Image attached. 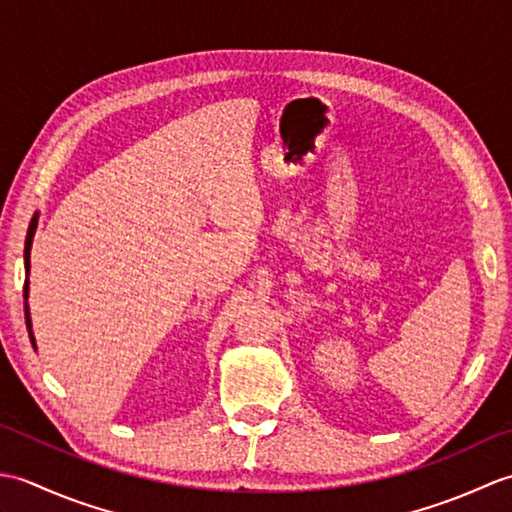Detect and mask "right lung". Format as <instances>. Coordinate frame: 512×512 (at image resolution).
<instances>
[{
  "instance_id": "obj_1",
  "label": "right lung",
  "mask_w": 512,
  "mask_h": 512,
  "mask_svg": "<svg viewBox=\"0 0 512 512\" xmlns=\"http://www.w3.org/2000/svg\"><path fill=\"white\" fill-rule=\"evenodd\" d=\"M37 217H32L30 228H28V235H26V248H24V266H26V275H30V248H32V237H35L37 231ZM24 299H26V325H28V334H30V341L35 345V334H32V321H30V308H28V279H26V286H24ZM37 347V345H35Z\"/></svg>"
}]
</instances>
